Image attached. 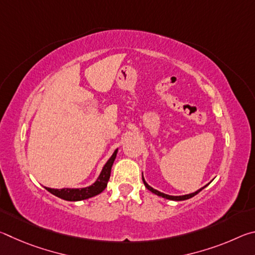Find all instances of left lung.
<instances>
[{"instance_id": "left-lung-1", "label": "left lung", "mask_w": 255, "mask_h": 255, "mask_svg": "<svg viewBox=\"0 0 255 255\" xmlns=\"http://www.w3.org/2000/svg\"><path fill=\"white\" fill-rule=\"evenodd\" d=\"M141 178H143V182H144V184H145V187L147 188L149 191H152L153 193H155V195H157V196H159V197H162V198H165V199H169V200H174V201H181V200H187V199H190V198H192V197H195L197 193H199L202 189H205L207 185H205V187H202L201 189H199V190H197L196 192H192V193H189V195H184V196H170V195H165V193H163V192H159V191H157L156 189H154V188H152L150 187V185H148L147 183H146V181H145V179H144V176H141Z\"/></svg>"}]
</instances>
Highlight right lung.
Masks as SVG:
<instances>
[{
    "label": "right lung",
    "instance_id": "1",
    "mask_svg": "<svg viewBox=\"0 0 255 255\" xmlns=\"http://www.w3.org/2000/svg\"><path fill=\"white\" fill-rule=\"evenodd\" d=\"M117 153H118V148L115 150L114 154L111 155V157L108 159V162L105 164V166H103L101 173L99 175V178L97 179L96 182L91 185H89V187L79 188V189H71V188L51 189V188H46V187L45 188L47 191L53 193L54 196L67 201L85 200V199H89V198L97 196L99 193H101L107 187L108 181L110 179L112 164L115 162Z\"/></svg>",
    "mask_w": 255,
    "mask_h": 255
}]
</instances>
